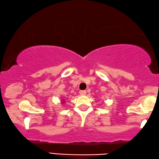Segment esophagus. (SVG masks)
<instances>
[{
    "label": "esophagus",
    "instance_id": "obj_1",
    "mask_svg": "<svg viewBox=\"0 0 159 159\" xmlns=\"http://www.w3.org/2000/svg\"><path fill=\"white\" fill-rule=\"evenodd\" d=\"M79 94L80 95H85L86 91L85 90H80V91H79Z\"/></svg>",
    "mask_w": 159,
    "mask_h": 159
}]
</instances>
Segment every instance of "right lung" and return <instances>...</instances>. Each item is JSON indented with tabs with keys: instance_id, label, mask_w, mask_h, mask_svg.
<instances>
[{
	"instance_id": "1",
	"label": "right lung",
	"mask_w": 159,
	"mask_h": 159,
	"mask_svg": "<svg viewBox=\"0 0 159 159\" xmlns=\"http://www.w3.org/2000/svg\"><path fill=\"white\" fill-rule=\"evenodd\" d=\"M64 101H62V102H61V104H62V103H64Z\"/></svg>"
}]
</instances>
